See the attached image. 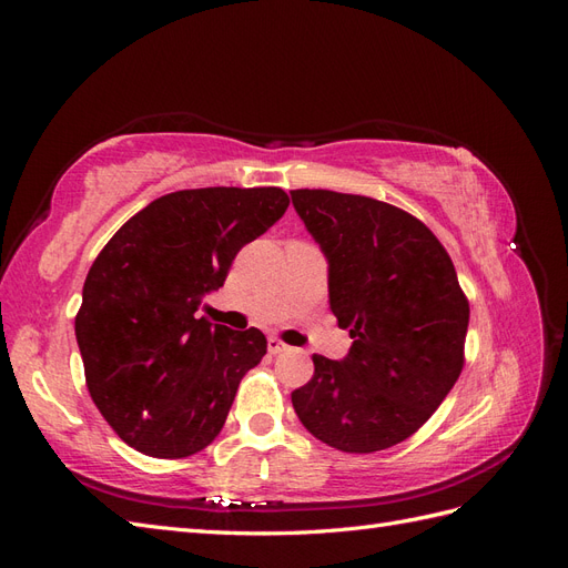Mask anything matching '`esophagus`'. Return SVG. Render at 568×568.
Segmentation results:
<instances>
[{
    "mask_svg": "<svg viewBox=\"0 0 568 568\" xmlns=\"http://www.w3.org/2000/svg\"><path fill=\"white\" fill-rule=\"evenodd\" d=\"M267 348H270V353L272 355H277V353H286L288 351V346H286V343L284 341H280V338H267Z\"/></svg>",
    "mask_w": 568,
    "mask_h": 568,
    "instance_id": "esophagus-1",
    "label": "esophagus"
}]
</instances>
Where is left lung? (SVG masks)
<instances>
[{
	"label": "left lung",
	"instance_id": "1",
	"mask_svg": "<svg viewBox=\"0 0 568 568\" xmlns=\"http://www.w3.org/2000/svg\"><path fill=\"white\" fill-rule=\"evenodd\" d=\"M291 201L329 265V307L353 346L313 355L291 393L303 426L343 453H376L434 415L464 365L469 303L434 232L390 203L329 189Z\"/></svg>",
	"mask_w": 568,
	"mask_h": 568
}]
</instances>
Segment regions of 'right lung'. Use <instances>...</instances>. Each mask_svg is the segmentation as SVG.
<instances>
[{"instance_id": "add662e5", "label": "right lung", "mask_w": 568, "mask_h": 568, "mask_svg": "<svg viewBox=\"0 0 568 568\" xmlns=\"http://www.w3.org/2000/svg\"><path fill=\"white\" fill-rule=\"evenodd\" d=\"M286 209L280 186L182 189L132 215L97 255L75 338L92 400L130 448L178 459L220 434L267 341L196 311Z\"/></svg>"}]
</instances>
